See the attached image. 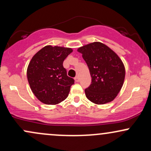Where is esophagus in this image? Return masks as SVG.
<instances>
[{
  "label": "esophagus",
  "mask_w": 151,
  "mask_h": 151,
  "mask_svg": "<svg viewBox=\"0 0 151 151\" xmlns=\"http://www.w3.org/2000/svg\"><path fill=\"white\" fill-rule=\"evenodd\" d=\"M74 80H75L76 82H79V77H78V76H77V77L74 78Z\"/></svg>",
  "instance_id": "34e87169"
}]
</instances>
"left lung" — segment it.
<instances>
[{"label": "left lung", "instance_id": "1", "mask_svg": "<svg viewBox=\"0 0 151 151\" xmlns=\"http://www.w3.org/2000/svg\"><path fill=\"white\" fill-rule=\"evenodd\" d=\"M82 54L91 77V84L85 89L86 98L96 104L112 101L121 91L126 70L115 52L100 42H93L77 49Z\"/></svg>", "mask_w": 151, "mask_h": 151}]
</instances>
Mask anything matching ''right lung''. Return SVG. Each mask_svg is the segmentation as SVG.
I'll return each instance as SVG.
<instances>
[{
	"mask_svg": "<svg viewBox=\"0 0 151 151\" xmlns=\"http://www.w3.org/2000/svg\"><path fill=\"white\" fill-rule=\"evenodd\" d=\"M73 50L70 47L46 45L31 59L27 77L32 93L42 103L58 104L66 99L74 84L63 67V62Z\"/></svg>",
	"mask_w": 151,
	"mask_h": 151,
	"instance_id": "add662e5",
	"label": "right lung"
}]
</instances>
